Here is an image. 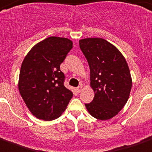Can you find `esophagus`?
Segmentation results:
<instances>
[{
  "mask_svg": "<svg viewBox=\"0 0 152 152\" xmlns=\"http://www.w3.org/2000/svg\"><path fill=\"white\" fill-rule=\"evenodd\" d=\"M82 88H83V86H80V87H77V88H76V92H77V93H80V92H81V91H82Z\"/></svg>",
  "mask_w": 152,
  "mask_h": 152,
  "instance_id": "1",
  "label": "esophagus"
}]
</instances>
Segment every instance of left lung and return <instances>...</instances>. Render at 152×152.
<instances>
[{"label": "left lung", "mask_w": 152, "mask_h": 152, "mask_svg": "<svg viewBox=\"0 0 152 152\" xmlns=\"http://www.w3.org/2000/svg\"><path fill=\"white\" fill-rule=\"evenodd\" d=\"M79 43L88 62L94 91L93 101L85 106L96 119H112L124 107L131 91L126 61L114 45L102 38H86Z\"/></svg>", "instance_id": "left-lung-1"}]
</instances>
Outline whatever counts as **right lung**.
<instances>
[{
    "instance_id": "add662e5",
    "label": "right lung",
    "mask_w": 152,
    "mask_h": 152,
    "mask_svg": "<svg viewBox=\"0 0 152 152\" xmlns=\"http://www.w3.org/2000/svg\"><path fill=\"white\" fill-rule=\"evenodd\" d=\"M72 48L67 38L50 37L38 43L25 57L21 66L18 90L29 110L37 119H58L72 97L64 86L61 65Z\"/></svg>"
}]
</instances>
